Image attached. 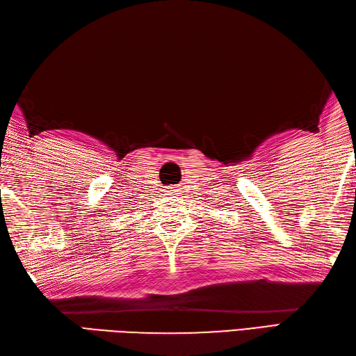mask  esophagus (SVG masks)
Masks as SVG:
<instances>
[{
    "instance_id": "esophagus-1",
    "label": "esophagus",
    "mask_w": 356,
    "mask_h": 356,
    "mask_svg": "<svg viewBox=\"0 0 356 356\" xmlns=\"http://www.w3.org/2000/svg\"><path fill=\"white\" fill-rule=\"evenodd\" d=\"M168 195H176V188H171L170 191H168Z\"/></svg>"
}]
</instances>
